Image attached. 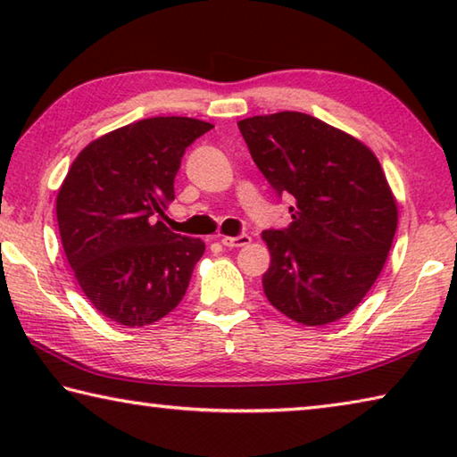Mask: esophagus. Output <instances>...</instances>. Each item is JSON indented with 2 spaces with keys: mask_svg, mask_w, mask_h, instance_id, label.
<instances>
[{
  "mask_svg": "<svg viewBox=\"0 0 457 457\" xmlns=\"http://www.w3.org/2000/svg\"><path fill=\"white\" fill-rule=\"evenodd\" d=\"M252 242V237L250 236H245V234H242V236H226V237H221V244L226 245V247H242V245H247Z\"/></svg>",
  "mask_w": 457,
  "mask_h": 457,
  "instance_id": "1",
  "label": "esophagus"
}]
</instances>
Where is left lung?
Returning a JSON list of instances; mask_svg holds the SVG:
<instances>
[{
  "label": "left lung",
  "instance_id": "8db88e82",
  "mask_svg": "<svg viewBox=\"0 0 457 457\" xmlns=\"http://www.w3.org/2000/svg\"><path fill=\"white\" fill-rule=\"evenodd\" d=\"M253 163L292 195V221L268 229L264 294L306 327L349 314L381 274L397 229V201L375 153L359 138L304 112L237 122Z\"/></svg>",
  "mask_w": 457,
  "mask_h": 457
}]
</instances>
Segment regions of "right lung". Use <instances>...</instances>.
Segmentation results:
<instances>
[{
  "instance_id": "right-lung-1",
  "label": "right lung",
  "mask_w": 457,
  "mask_h": 457,
  "mask_svg": "<svg viewBox=\"0 0 457 457\" xmlns=\"http://www.w3.org/2000/svg\"><path fill=\"white\" fill-rule=\"evenodd\" d=\"M213 125L153 117L84 146L58 191L62 245L82 292L106 319L145 327L181 303L204 256L163 221L187 146Z\"/></svg>"
}]
</instances>
